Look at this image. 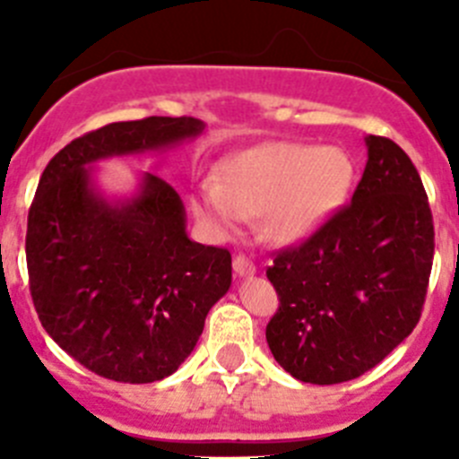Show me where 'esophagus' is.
<instances>
[{"instance_id":"esophagus-1","label":"esophagus","mask_w":459,"mask_h":459,"mask_svg":"<svg viewBox=\"0 0 459 459\" xmlns=\"http://www.w3.org/2000/svg\"><path fill=\"white\" fill-rule=\"evenodd\" d=\"M232 266H234V273H237L238 278H248V275H255V271H257L255 269L253 262H250L246 255H237L232 262Z\"/></svg>"}]
</instances>
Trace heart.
<instances>
[{
    "instance_id": "1",
    "label": "heart",
    "mask_w": 459,
    "mask_h": 459,
    "mask_svg": "<svg viewBox=\"0 0 459 459\" xmlns=\"http://www.w3.org/2000/svg\"><path fill=\"white\" fill-rule=\"evenodd\" d=\"M354 163L340 147L266 142L222 158L216 184L193 193L195 218L213 237L230 238L246 218L262 216L271 241L312 237L344 204Z\"/></svg>"
}]
</instances>
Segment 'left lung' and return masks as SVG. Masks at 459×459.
Here are the masks:
<instances>
[{
	"label": "left lung",
	"instance_id": "1",
	"mask_svg": "<svg viewBox=\"0 0 459 459\" xmlns=\"http://www.w3.org/2000/svg\"><path fill=\"white\" fill-rule=\"evenodd\" d=\"M366 147L351 204L266 271L280 299L266 342L306 384L372 370L416 328L428 294L435 225L423 181L388 137L368 135Z\"/></svg>",
	"mask_w": 459,
	"mask_h": 459
}]
</instances>
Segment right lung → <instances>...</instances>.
Returning <instances> with one entry per match:
<instances>
[{
	"mask_svg": "<svg viewBox=\"0 0 459 459\" xmlns=\"http://www.w3.org/2000/svg\"><path fill=\"white\" fill-rule=\"evenodd\" d=\"M202 131L193 117L117 121L73 140L40 174L24 243L34 307L50 338L105 379L152 384L179 370L232 285V255L188 238L168 181L144 172L135 195L109 200L93 165Z\"/></svg>",
	"mask_w": 459,
	"mask_h": 459,
	"instance_id": "obj_1",
	"label": "right lung"
}]
</instances>
